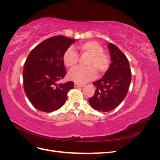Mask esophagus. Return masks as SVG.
I'll return each mask as SVG.
<instances>
[{
	"instance_id": "34e87169",
	"label": "esophagus",
	"mask_w": 160,
	"mask_h": 160,
	"mask_svg": "<svg viewBox=\"0 0 160 160\" xmlns=\"http://www.w3.org/2000/svg\"><path fill=\"white\" fill-rule=\"evenodd\" d=\"M75 88H83V85H81V84H78V83H75L74 85Z\"/></svg>"
}]
</instances>
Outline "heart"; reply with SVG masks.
I'll return each instance as SVG.
<instances>
[{"label":"heart","instance_id":"1","mask_svg":"<svg viewBox=\"0 0 160 160\" xmlns=\"http://www.w3.org/2000/svg\"><path fill=\"white\" fill-rule=\"evenodd\" d=\"M78 49L82 53L89 56L86 64L88 67H75L71 69L68 75L70 80L78 84H84L95 79L97 72L99 75H103L108 71L110 65L109 58L103 52V48L99 43L88 41L81 44ZM78 60V55L72 47L67 49L62 56V61L67 67H74Z\"/></svg>","mask_w":160,"mask_h":160}]
</instances>
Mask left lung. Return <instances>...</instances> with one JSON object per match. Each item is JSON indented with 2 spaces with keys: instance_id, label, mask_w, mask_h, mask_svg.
<instances>
[{
  "instance_id": "8db88e82",
  "label": "left lung",
  "mask_w": 160,
  "mask_h": 160,
  "mask_svg": "<svg viewBox=\"0 0 160 160\" xmlns=\"http://www.w3.org/2000/svg\"><path fill=\"white\" fill-rule=\"evenodd\" d=\"M111 61L109 69L101 79L93 84L95 93L89 99L95 109L108 112L122 102L128 93L132 80L128 59L118 47L108 43Z\"/></svg>"
}]
</instances>
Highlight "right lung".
<instances>
[{"label":"right lung","mask_w":160,"mask_h":160,"mask_svg":"<svg viewBox=\"0 0 160 160\" xmlns=\"http://www.w3.org/2000/svg\"><path fill=\"white\" fill-rule=\"evenodd\" d=\"M75 41L65 36L52 37L28 55L23 69L24 89L38 110L52 112L59 109L66 102L68 91L74 88L72 81L63 84L57 81L66 75L62 56Z\"/></svg>","instance_id":"add662e5"}]
</instances>
